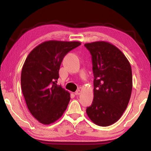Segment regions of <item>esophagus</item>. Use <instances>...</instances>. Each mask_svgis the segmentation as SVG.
<instances>
[{"label":"esophagus","instance_id":"obj_1","mask_svg":"<svg viewBox=\"0 0 151 151\" xmlns=\"http://www.w3.org/2000/svg\"><path fill=\"white\" fill-rule=\"evenodd\" d=\"M81 93V91L80 90H78V91H76L75 92V95H78V94H80Z\"/></svg>","mask_w":151,"mask_h":151}]
</instances>
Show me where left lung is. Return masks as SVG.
<instances>
[{
  "label": "left lung",
  "mask_w": 151,
  "mask_h": 151,
  "mask_svg": "<svg viewBox=\"0 0 151 151\" xmlns=\"http://www.w3.org/2000/svg\"><path fill=\"white\" fill-rule=\"evenodd\" d=\"M91 52L94 75V99L86 108L94 124L107 127L121 118L129 104L132 88L131 66L115 46L105 41L86 43Z\"/></svg>",
  "instance_id": "8db88e82"
}]
</instances>
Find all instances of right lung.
<instances>
[{"label":"right lung","mask_w":151,"mask_h":151,"mask_svg":"<svg viewBox=\"0 0 151 151\" xmlns=\"http://www.w3.org/2000/svg\"><path fill=\"white\" fill-rule=\"evenodd\" d=\"M81 45L78 41H45L25 60L20 78L22 91L30 112L40 123H53L67 108L70 93L57 84L58 71L64 57Z\"/></svg>","instance_id":"obj_1"}]
</instances>
